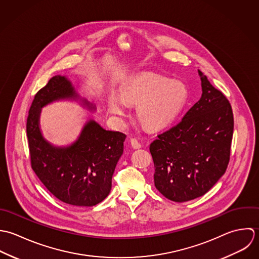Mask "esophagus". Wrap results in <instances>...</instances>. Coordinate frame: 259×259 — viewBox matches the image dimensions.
Listing matches in <instances>:
<instances>
[{"label": "esophagus", "mask_w": 259, "mask_h": 259, "mask_svg": "<svg viewBox=\"0 0 259 259\" xmlns=\"http://www.w3.org/2000/svg\"><path fill=\"white\" fill-rule=\"evenodd\" d=\"M130 143H131V146L134 148V149H139V148H141V144L139 143V141L137 140V139H135V138H132L131 140H130Z\"/></svg>", "instance_id": "obj_1"}]
</instances>
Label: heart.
<instances>
[{"mask_svg":"<svg viewBox=\"0 0 259 259\" xmlns=\"http://www.w3.org/2000/svg\"><path fill=\"white\" fill-rule=\"evenodd\" d=\"M187 97L185 86L179 81H169L155 74H144L123 92L128 103L140 104L137 115L140 122L150 129H160L177 115ZM109 112L116 119L126 115V105L118 97H111Z\"/></svg>","mask_w":259,"mask_h":259,"instance_id":"1","label":"heart"}]
</instances>
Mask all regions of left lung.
Returning <instances> with one entry per match:
<instances>
[{
  "instance_id": "1",
  "label": "left lung",
  "mask_w": 259,
  "mask_h": 259,
  "mask_svg": "<svg viewBox=\"0 0 259 259\" xmlns=\"http://www.w3.org/2000/svg\"><path fill=\"white\" fill-rule=\"evenodd\" d=\"M202 95L180 122L150 144L158 191L175 202L204 195L225 173L233 135L227 98L198 70Z\"/></svg>"
}]
</instances>
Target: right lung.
Instances as JSON below:
<instances>
[{"label":"right lung","mask_w":259,"mask_h":259,"mask_svg":"<svg viewBox=\"0 0 259 259\" xmlns=\"http://www.w3.org/2000/svg\"><path fill=\"white\" fill-rule=\"evenodd\" d=\"M60 100L80 101L90 111L96 107L81 98L67 77L57 75L36 95L27 118L31 165L45 187L64 203L94 206L108 196L112 176L123 154L126 135L104 129L90 119L69 146H55L40 129L41 109Z\"/></svg>","instance_id":"right-lung-1"}]
</instances>
